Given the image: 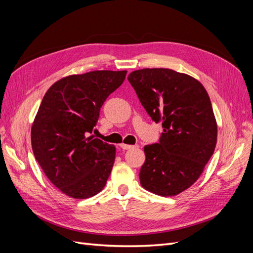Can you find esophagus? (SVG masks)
<instances>
[{
	"label": "esophagus",
	"mask_w": 253,
	"mask_h": 253,
	"mask_svg": "<svg viewBox=\"0 0 253 253\" xmlns=\"http://www.w3.org/2000/svg\"><path fill=\"white\" fill-rule=\"evenodd\" d=\"M120 148L124 149V150H129V149H132V148H134V147H133V145H131V144L121 143V144H120Z\"/></svg>",
	"instance_id": "34e87169"
}]
</instances>
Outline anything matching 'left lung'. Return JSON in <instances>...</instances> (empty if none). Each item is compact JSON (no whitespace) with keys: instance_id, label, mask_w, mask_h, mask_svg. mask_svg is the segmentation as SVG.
<instances>
[{"instance_id":"obj_1","label":"left lung","mask_w":253,"mask_h":253,"mask_svg":"<svg viewBox=\"0 0 253 253\" xmlns=\"http://www.w3.org/2000/svg\"><path fill=\"white\" fill-rule=\"evenodd\" d=\"M144 110L164 132L144 147L141 186L160 196L190 188L203 173L216 145L217 126L208 93L189 75L169 68H143L128 75Z\"/></svg>"}]
</instances>
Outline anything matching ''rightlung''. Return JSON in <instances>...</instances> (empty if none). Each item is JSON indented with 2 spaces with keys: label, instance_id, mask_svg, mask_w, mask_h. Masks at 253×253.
<instances>
[{
  "label": "right lung",
  "instance_id": "1",
  "mask_svg": "<svg viewBox=\"0 0 253 253\" xmlns=\"http://www.w3.org/2000/svg\"><path fill=\"white\" fill-rule=\"evenodd\" d=\"M126 75L94 71L67 76L43 97L32 126V147L47 178L67 196L84 200L105 186L116 148L89 134L106 98Z\"/></svg>",
  "mask_w": 253,
  "mask_h": 253
}]
</instances>
